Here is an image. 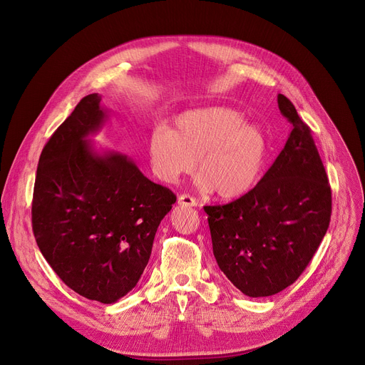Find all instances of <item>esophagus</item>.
Masks as SVG:
<instances>
[{"label": "esophagus", "mask_w": 365, "mask_h": 365, "mask_svg": "<svg viewBox=\"0 0 365 365\" xmlns=\"http://www.w3.org/2000/svg\"><path fill=\"white\" fill-rule=\"evenodd\" d=\"M178 205H182V206H197V202H196V199L195 197H192V196H188V195H181L180 197H178Z\"/></svg>", "instance_id": "1"}]
</instances>
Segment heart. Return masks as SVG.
<instances>
[{
    "label": "heart",
    "mask_w": 365,
    "mask_h": 365,
    "mask_svg": "<svg viewBox=\"0 0 365 365\" xmlns=\"http://www.w3.org/2000/svg\"><path fill=\"white\" fill-rule=\"evenodd\" d=\"M173 130L160 126L148 144L154 175L175 184L193 172L197 160V185L203 192L215 190L221 199H239L250 193L262 178L267 158L266 133L247 117L227 107L196 108L180 114Z\"/></svg>",
    "instance_id": "heart-1"
}]
</instances>
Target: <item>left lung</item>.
<instances>
[{
  "label": "left lung",
  "mask_w": 365,
  "mask_h": 365,
  "mask_svg": "<svg viewBox=\"0 0 365 365\" xmlns=\"http://www.w3.org/2000/svg\"><path fill=\"white\" fill-rule=\"evenodd\" d=\"M292 125L287 144L250 193L205 206L221 272L248 297L281 292L307 267L331 217V188L310 128L277 95Z\"/></svg>",
  "instance_id": "left-lung-1"
}]
</instances>
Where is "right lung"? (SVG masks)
Returning a JSON list of instances; mask_svg holds the SVG:
<instances>
[{"label": "right lung", "mask_w": 365, "mask_h": 365, "mask_svg": "<svg viewBox=\"0 0 365 365\" xmlns=\"http://www.w3.org/2000/svg\"><path fill=\"white\" fill-rule=\"evenodd\" d=\"M106 120L101 96L92 93L50 136L34 185L32 232L65 285L110 304L140 281L177 196L128 155L95 151L88 138Z\"/></svg>", "instance_id": "right-lung-1"}]
</instances>
